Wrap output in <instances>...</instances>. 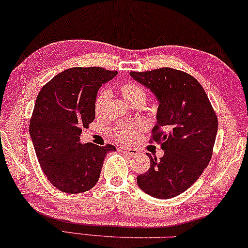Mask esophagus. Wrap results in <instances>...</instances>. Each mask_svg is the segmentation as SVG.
Masks as SVG:
<instances>
[{
	"instance_id": "1",
	"label": "esophagus",
	"mask_w": 248,
	"mask_h": 248,
	"mask_svg": "<svg viewBox=\"0 0 248 248\" xmlns=\"http://www.w3.org/2000/svg\"><path fill=\"white\" fill-rule=\"evenodd\" d=\"M119 151L123 152V153L127 154V155H136L137 154V150L135 148H132V147H120Z\"/></svg>"
}]
</instances>
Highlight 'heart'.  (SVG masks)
<instances>
[{
  "mask_svg": "<svg viewBox=\"0 0 248 248\" xmlns=\"http://www.w3.org/2000/svg\"><path fill=\"white\" fill-rule=\"evenodd\" d=\"M121 94L125 102L131 104L133 102L145 101L146 98V91L143 89L142 86L136 84V83H126V84L121 86ZM104 94H98L96 100H95V111L100 112L103 103H104ZM140 127L135 126V125H125V126H121L117 129L116 134L117 137L123 142H129L133 140L135 137L139 135Z\"/></svg>",
  "mask_w": 248,
  "mask_h": 248,
  "instance_id": "heart-1",
  "label": "heart"
}]
</instances>
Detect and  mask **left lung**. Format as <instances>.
<instances>
[{
  "label": "left lung",
  "mask_w": 248,
  "mask_h": 248,
  "mask_svg": "<svg viewBox=\"0 0 248 248\" xmlns=\"http://www.w3.org/2000/svg\"><path fill=\"white\" fill-rule=\"evenodd\" d=\"M129 75L158 101L152 131L164 151L159 159L147 153L151 167L137 176V185L152 197L172 199L199 180L211 161L217 116L203 87L185 72L162 67Z\"/></svg>",
  "instance_id": "left-lung-1"
}]
</instances>
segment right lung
<instances>
[{
	"mask_svg": "<svg viewBox=\"0 0 248 248\" xmlns=\"http://www.w3.org/2000/svg\"><path fill=\"white\" fill-rule=\"evenodd\" d=\"M117 73L102 67H72L54 76L37 95L30 135L47 180L67 194L94 187L106 154L116 151L108 144H82V127L95 119V100L102 84Z\"/></svg>",
	"mask_w": 248,
	"mask_h": 248,
	"instance_id": "1",
	"label": "right lung"
}]
</instances>
